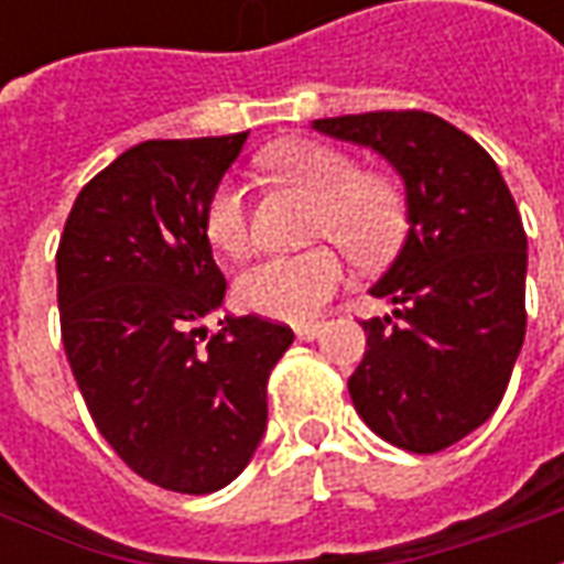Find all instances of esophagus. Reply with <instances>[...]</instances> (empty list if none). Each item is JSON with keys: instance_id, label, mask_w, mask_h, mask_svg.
I'll list each match as a JSON object with an SVG mask.
<instances>
[{"instance_id": "esophagus-1", "label": "esophagus", "mask_w": 564, "mask_h": 564, "mask_svg": "<svg viewBox=\"0 0 564 564\" xmlns=\"http://www.w3.org/2000/svg\"><path fill=\"white\" fill-rule=\"evenodd\" d=\"M319 332H323L319 323H299V326H295V338H299V341H314Z\"/></svg>"}]
</instances>
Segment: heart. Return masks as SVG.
<instances>
[{
  "instance_id": "obj_1",
  "label": "heart",
  "mask_w": 564,
  "mask_h": 564,
  "mask_svg": "<svg viewBox=\"0 0 564 564\" xmlns=\"http://www.w3.org/2000/svg\"><path fill=\"white\" fill-rule=\"evenodd\" d=\"M265 169L283 184L317 202L311 235L335 238L359 262L390 257L404 232V193L387 174L359 172L341 150L317 141H286L265 150ZM202 229L214 250L241 257L250 245L247 196L238 177H223L202 210ZM344 278L335 247H314L293 257H265L241 271L238 302L271 319H307L326 305Z\"/></svg>"
}]
</instances>
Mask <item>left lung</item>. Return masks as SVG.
<instances>
[{
	"mask_svg": "<svg viewBox=\"0 0 564 564\" xmlns=\"http://www.w3.org/2000/svg\"><path fill=\"white\" fill-rule=\"evenodd\" d=\"M329 139L380 153L404 181L408 235L368 293L395 311L362 323L347 390L383 441L437 453L484 425L525 338L529 245L492 156L425 111L323 117Z\"/></svg>",
	"mask_w": 564,
	"mask_h": 564,
	"instance_id": "8db88e82",
	"label": "left lung"
}]
</instances>
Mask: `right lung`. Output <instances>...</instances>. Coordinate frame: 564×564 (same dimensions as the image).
I'll list each match as a JSON object with an SVG mask.
<instances>
[{
	"label": "right lung",
	"mask_w": 564,
	"mask_h": 564,
	"mask_svg": "<svg viewBox=\"0 0 564 564\" xmlns=\"http://www.w3.org/2000/svg\"><path fill=\"white\" fill-rule=\"evenodd\" d=\"M247 132L141 141L84 186L56 250L68 366L102 437L150 484L205 496L253 459L271 368L293 329L205 317L226 278L202 229L205 202Z\"/></svg>",
	"instance_id": "right-lung-1"
}]
</instances>
